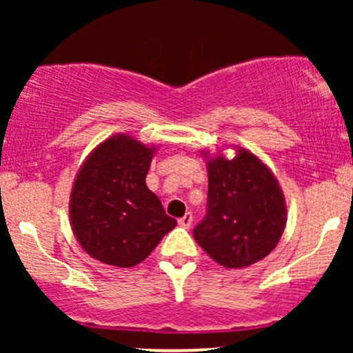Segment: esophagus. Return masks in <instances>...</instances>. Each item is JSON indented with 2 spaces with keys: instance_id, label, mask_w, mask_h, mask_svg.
<instances>
[{
  "instance_id": "obj_1",
  "label": "esophagus",
  "mask_w": 353,
  "mask_h": 353,
  "mask_svg": "<svg viewBox=\"0 0 353 353\" xmlns=\"http://www.w3.org/2000/svg\"><path fill=\"white\" fill-rule=\"evenodd\" d=\"M190 224H192V214L185 212L184 216L179 219V225H181V228H184V229H189Z\"/></svg>"
}]
</instances>
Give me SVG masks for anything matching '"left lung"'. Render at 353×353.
Wrapping results in <instances>:
<instances>
[{
  "mask_svg": "<svg viewBox=\"0 0 353 353\" xmlns=\"http://www.w3.org/2000/svg\"><path fill=\"white\" fill-rule=\"evenodd\" d=\"M236 157H205L208 216L194 228L205 254L228 269H244L267 257L281 241L287 204L277 177L255 154L236 148Z\"/></svg>",
  "mask_w": 353,
  "mask_h": 353,
  "instance_id": "1",
  "label": "left lung"
}]
</instances>
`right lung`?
<instances>
[{"instance_id":"right-lung-1","label":"right lung","mask_w":353,"mask_h":353,"mask_svg":"<svg viewBox=\"0 0 353 353\" xmlns=\"http://www.w3.org/2000/svg\"><path fill=\"white\" fill-rule=\"evenodd\" d=\"M156 151V145L121 132L94 148L76 174L71 229L96 261L114 267L141 264L176 228V219L145 185Z\"/></svg>"}]
</instances>
